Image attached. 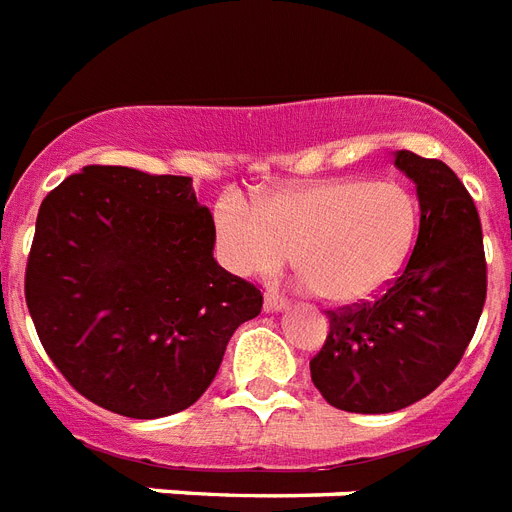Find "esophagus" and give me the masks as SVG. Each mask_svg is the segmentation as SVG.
Masks as SVG:
<instances>
[{
	"mask_svg": "<svg viewBox=\"0 0 512 512\" xmlns=\"http://www.w3.org/2000/svg\"><path fill=\"white\" fill-rule=\"evenodd\" d=\"M290 301L282 293H277V290H269L267 296H264V309L267 312H282V309H288Z\"/></svg>",
	"mask_w": 512,
	"mask_h": 512,
	"instance_id": "34e87169",
	"label": "esophagus"
}]
</instances>
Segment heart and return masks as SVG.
<instances>
[{
	"label": "heart",
	"mask_w": 512,
	"mask_h": 512,
	"mask_svg": "<svg viewBox=\"0 0 512 512\" xmlns=\"http://www.w3.org/2000/svg\"><path fill=\"white\" fill-rule=\"evenodd\" d=\"M418 200L402 182L343 177L280 187L245 206H214L219 259L251 280L280 275L296 253L309 288L330 304H357L399 275L418 235Z\"/></svg>",
	"instance_id": "obj_1"
}]
</instances>
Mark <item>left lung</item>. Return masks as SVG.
Listing matches in <instances>:
<instances>
[{
  "label": "left lung",
  "mask_w": 512,
  "mask_h": 512,
  "mask_svg": "<svg viewBox=\"0 0 512 512\" xmlns=\"http://www.w3.org/2000/svg\"><path fill=\"white\" fill-rule=\"evenodd\" d=\"M418 187L420 230L402 272L372 301L327 312L312 383L338 410L383 415L439 388L476 333L486 301L481 219L444 161L396 153Z\"/></svg>",
  "instance_id": "1"
}]
</instances>
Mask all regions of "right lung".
Masks as SVG:
<instances>
[{
    "instance_id": "obj_1",
    "label": "right lung",
    "mask_w": 512,
    "mask_h": 512,
    "mask_svg": "<svg viewBox=\"0 0 512 512\" xmlns=\"http://www.w3.org/2000/svg\"><path fill=\"white\" fill-rule=\"evenodd\" d=\"M214 240L190 177L84 166L42 200L26 304L81 396L137 420L198 402L232 333L264 304L216 264Z\"/></svg>"
}]
</instances>
